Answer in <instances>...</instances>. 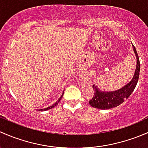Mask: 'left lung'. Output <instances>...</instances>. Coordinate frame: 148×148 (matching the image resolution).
I'll return each mask as SVG.
<instances>
[{"instance_id":"obj_1","label":"left lung","mask_w":148,"mask_h":148,"mask_svg":"<svg viewBox=\"0 0 148 148\" xmlns=\"http://www.w3.org/2000/svg\"><path fill=\"white\" fill-rule=\"evenodd\" d=\"M133 50L135 51V56H136L137 66L135 75L131 81L123 88L116 91H113V92H101L96 87L92 85V88H95V90H94L95 93H94L93 97L89 101L90 105L92 107L101 110L110 109V108H113L120 106L121 103L124 102V100L127 99L130 97L138 83L140 75V69L139 56H138V53H137L134 45Z\"/></svg>"}]
</instances>
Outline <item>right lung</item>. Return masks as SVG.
<instances>
[{"mask_svg": "<svg viewBox=\"0 0 148 148\" xmlns=\"http://www.w3.org/2000/svg\"><path fill=\"white\" fill-rule=\"evenodd\" d=\"M62 97H63V95H61V97H60V98H59L58 99V101L57 102H56V103H54V104H53V105H52V106H50V107H48V108H44V109H42V110H49V109H51V108H54L55 107V106H57V105L58 104V103H59V102H60V100H61V98H62Z\"/></svg>", "mask_w": 148, "mask_h": 148, "instance_id": "obj_1", "label": "right lung"}]
</instances>
